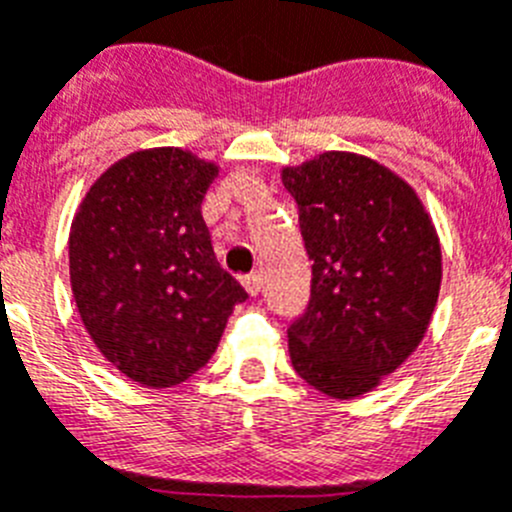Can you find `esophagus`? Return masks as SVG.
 Here are the masks:
<instances>
[{"instance_id":"obj_1","label":"esophagus","mask_w":512,"mask_h":512,"mask_svg":"<svg viewBox=\"0 0 512 512\" xmlns=\"http://www.w3.org/2000/svg\"><path fill=\"white\" fill-rule=\"evenodd\" d=\"M241 282H243V287H246V292L251 297H256L261 292V277H259V274H248V277H243Z\"/></svg>"}]
</instances>
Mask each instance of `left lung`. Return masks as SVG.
I'll use <instances>...</instances> for the list:
<instances>
[{"label": "left lung", "instance_id": "8db88e82", "mask_svg": "<svg viewBox=\"0 0 512 512\" xmlns=\"http://www.w3.org/2000/svg\"><path fill=\"white\" fill-rule=\"evenodd\" d=\"M312 259L310 302L289 325V356L336 400L374 390L423 341L441 289V243L405 179L359 153L282 169Z\"/></svg>", "mask_w": 512, "mask_h": 512}]
</instances>
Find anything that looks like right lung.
<instances>
[{"instance_id":"obj_1","label":"right lung","mask_w":512,"mask_h":512,"mask_svg":"<svg viewBox=\"0 0 512 512\" xmlns=\"http://www.w3.org/2000/svg\"><path fill=\"white\" fill-rule=\"evenodd\" d=\"M217 164L182 148L120 158L81 200L71 292L94 346L143 387H174L215 354L246 289L217 264L202 200Z\"/></svg>"}]
</instances>
